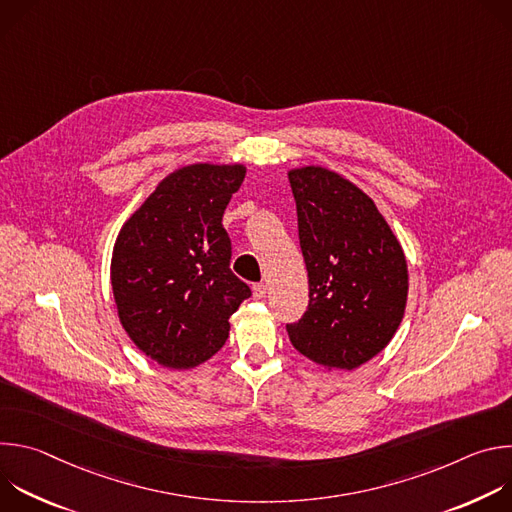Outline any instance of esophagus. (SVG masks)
<instances>
[{
    "label": "esophagus",
    "mask_w": 512,
    "mask_h": 512,
    "mask_svg": "<svg viewBox=\"0 0 512 512\" xmlns=\"http://www.w3.org/2000/svg\"><path fill=\"white\" fill-rule=\"evenodd\" d=\"M265 294H267V285H265V283H255V285H253V298H255V300L265 298Z\"/></svg>",
    "instance_id": "obj_1"
}]
</instances>
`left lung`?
<instances>
[{"mask_svg":"<svg viewBox=\"0 0 512 512\" xmlns=\"http://www.w3.org/2000/svg\"><path fill=\"white\" fill-rule=\"evenodd\" d=\"M287 178L310 283L308 310L287 324L289 340L328 371L358 369L391 342L403 320L405 253L373 198L344 176L304 166Z\"/></svg>","mask_w":512,"mask_h":512,"instance_id":"8db88e82","label":"left lung"}]
</instances>
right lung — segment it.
<instances>
[{
    "label": "right lung",
    "instance_id": "1",
    "mask_svg": "<svg viewBox=\"0 0 512 512\" xmlns=\"http://www.w3.org/2000/svg\"><path fill=\"white\" fill-rule=\"evenodd\" d=\"M243 164H190L168 174L121 227L111 285L133 344L166 369L206 362L229 338L251 289L231 271L223 214Z\"/></svg>",
    "mask_w": 512,
    "mask_h": 512
}]
</instances>
